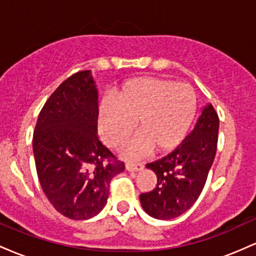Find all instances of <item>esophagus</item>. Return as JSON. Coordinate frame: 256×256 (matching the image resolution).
Here are the masks:
<instances>
[{"instance_id": "1", "label": "esophagus", "mask_w": 256, "mask_h": 256, "mask_svg": "<svg viewBox=\"0 0 256 256\" xmlns=\"http://www.w3.org/2000/svg\"><path fill=\"white\" fill-rule=\"evenodd\" d=\"M125 168L130 172L140 171L143 168V164H136V162H126Z\"/></svg>"}]
</instances>
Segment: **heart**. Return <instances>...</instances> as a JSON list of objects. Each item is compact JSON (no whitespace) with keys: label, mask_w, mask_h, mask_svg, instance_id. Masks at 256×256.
<instances>
[{"label":"heart","mask_w":256,"mask_h":256,"mask_svg":"<svg viewBox=\"0 0 256 256\" xmlns=\"http://www.w3.org/2000/svg\"><path fill=\"white\" fill-rule=\"evenodd\" d=\"M196 112L192 88L156 77L132 79L100 108L98 128L108 146L118 148L131 134L137 122L140 134L125 146L128 158H137L154 148L172 150L184 140Z\"/></svg>","instance_id":"1"}]
</instances>
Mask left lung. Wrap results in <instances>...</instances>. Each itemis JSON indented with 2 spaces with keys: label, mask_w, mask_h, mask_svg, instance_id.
<instances>
[{
  "label": "left lung",
  "mask_w": 256,
  "mask_h": 256,
  "mask_svg": "<svg viewBox=\"0 0 256 256\" xmlns=\"http://www.w3.org/2000/svg\"><path fill=\"white\" fill-rule=\"evenodd\" d=\"M219 116L204 108L194 130L174 150L146 167L156 173V186L140 194L143 210L156 219H173L190 210L204 190L218 146Z\"/></svg>",
  "instance_id": "1"
}]
</instances>
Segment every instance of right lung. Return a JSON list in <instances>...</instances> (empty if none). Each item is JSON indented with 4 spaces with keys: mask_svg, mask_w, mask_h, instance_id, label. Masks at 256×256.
Masks as SVG:
<instances>
[{
    "mask_svg": "<svg viewBox=\"0 0 256 256\" xmlns=\"http://www.w3.org/2000/svg\"><path fill=\"white\" fill-rule=\"evenodd\" d=\"M98 89L90 71L62 82L46 100L34 132L40 186L55 210L74 220L104 210L112 178L125 164L98 137Z\"/></svg>",
    "mask_w": 256,
    "mask_h": 256,
    "instance_id": "obj_1",
    "label": "right lung"
}]
</instances>
